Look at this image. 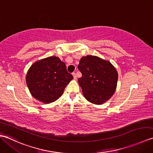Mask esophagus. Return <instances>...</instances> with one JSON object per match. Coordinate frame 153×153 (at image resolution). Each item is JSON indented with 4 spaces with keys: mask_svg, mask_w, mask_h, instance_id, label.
<instances>
[{
    "mask_svg": "<svg viewBox=\"0 0 153 153\" xmlns=\"http://www.w3.org/2000/svg\"><path fill=\"white\" fill-rule=\"evenodd\" d=\"M73 77L74 79H76V73H73Z\"/></svg>",
    "mask_w": 153,
    "mask_h": 153,
    "instance_id": "34e87169",
    "label": "esophagus"
}]
</instances>
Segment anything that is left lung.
I'll use <instances>...</instances> for the list:
<instances>
[{"label": "left lung", "mask_w": 153, "mask_h": 153, "mask_svg": "<svg viewBox=\"0 0 153 153\" xmlns=\"http://www.w3.org/2000/svg\"><path fill=\"white\" fill-rule=\"evenodd\" d=\"M78 68L82 73L79 83L87 100L102 104L111 97L116 88L118 74L110 62L87 55L81 58Z\"/></svg>", "instance_id": "left-lung-1"}]
</instances>
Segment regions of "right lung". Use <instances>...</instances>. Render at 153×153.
I'll return each instance as SVG.
<instances>
[{
	"instance_id": "right-lung-1",
	"label": "right lung",
	"mask_w": 153,
	"mask_h": 153,
	"mask_svg": "<svg viewBox=\"0 0 153 153\" xmlns=\"http://www.w3.org/2000/svg\"><path fill=\"white\" fill-rule=\"evenodd\" d=\"M73 79L60 59L49 57L31 66L26 75V83L34 98L48 104L60 97Z\"/></svg>"
}]
</instances>
